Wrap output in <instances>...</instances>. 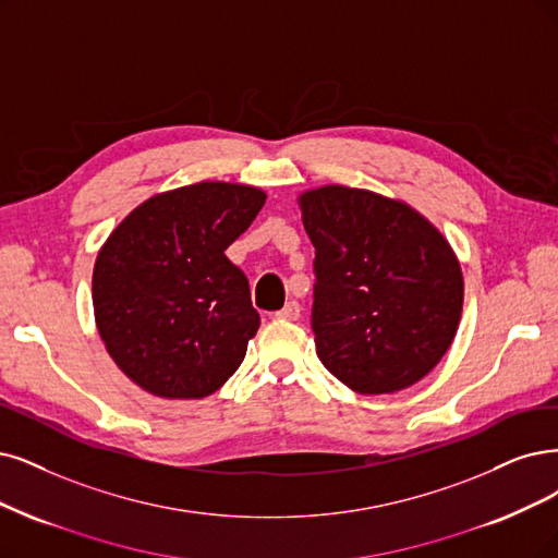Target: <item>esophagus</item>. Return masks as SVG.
<instances>
[{
  "label": "esophagus",
  "mask_w": 558,
  "mask_h": 558,
  "mask_svg": "<svg viewBox=\"0 0 558 558\" xmlns=\"http://www.w3.org/2000/svg\"><path fill=\"white\" fill-rule=\"evenodd\" d=\"M276 317H278V319H290V322H296V319L301 317V305H299L296 301L284 303V307H282V311H278V313H276Z\"/></svg>",
  "instance_id": "obj_1"
}]
</instances>
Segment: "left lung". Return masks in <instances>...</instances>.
Listing matches in <instances>:
<instances>
[{
	"label": "left lung",
	"instance_id": "1",
	"mask_svg": "<svg viewBox=\"0 0 558 558\" xmlns=\"http://www.w3.org/2000/svg\"><path fill=\"white\" fill-rule=\"evenodd\" d=\"M301 211L315 245L311 324L324 367L363 396L421 381L462 315L448 241L411 206L347 185L303 193Z\"/></svg>",
	"mask_w": 558,
	"mask_h": 558
}]
</instances>
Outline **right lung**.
I'll list each match as a JSON object with an SVG mask.
<instances>
[{
	"label": "right lung",
	"mask_w": 558,
	"mask_h": 558,
	"mask_svg": "<svg viewBox=\"0 0 558 558\" xmlns=\"http://www.w3.org/2000/svg\"><path fill=\"white\" fill-rule=\"evenodd\" d=\"M264 199L253 185H183L140 204L102 245L94 266L98 333L147 393L199 400L236 373L259 313L225 251Z\"/></svg>",
	"instance_id": "right-lung-1"
}]
</instances>
